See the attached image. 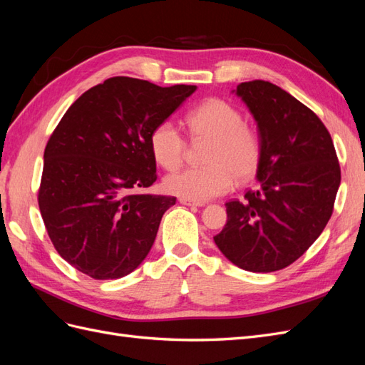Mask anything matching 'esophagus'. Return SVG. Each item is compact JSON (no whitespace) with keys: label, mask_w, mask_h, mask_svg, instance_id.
I'll return each instance as SVG.
<instances>
[{"label":"esophagus","mask_w":365,"mask_h":365,"mask_svg":"<svg viewBox=\"0 0 365 365\" xmlns=\"http://www.w3.org/2000/svg\"><path fill=\"white\" fill-rule=\"evenodd\" d=\"M180 202L181 204H184V205H189V207H202V205H205L204 202H201V201H192V200H184V197H181L180 200Z\"/></svg>","instance_id":"esophagus-1"}]
</instances>
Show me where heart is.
I'll use <instances>...</instances> for the list:
<instances>
[{
  "label": "heart",
  "instance_id": "heart-1",
  "mask_svg": "<svg viewBox=\"0 0 365 365\" xmlns=\"http://www.w3.org/2000/svg\"><path fill=\"white\" fill-rule=\"evenodd\" d=\"M185 126L193 141H207L202 168L169 175L165 190L184 200L208 201L224 195L237 181L247 182L257 175L263 160V141L259 132L245 123L236 106L212 97L185 115ZM149 148L153 160L165 170L178 169L184 161L187 141L170 121L152 129Z\"/></svg>",
  "mask_w": 365,
  "mask_h": 365
}]
</instances>
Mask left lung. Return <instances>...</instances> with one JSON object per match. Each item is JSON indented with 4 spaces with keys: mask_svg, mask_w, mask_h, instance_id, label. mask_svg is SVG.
I'll return each instance as SVG.
<instances>
[{
    "mask_svg": "<svg viewBox=\"0 0 365 365\" xmlns=\"http://www.w3.org/2000/svg\"><path fill=\"white\" fill-rule=\"evenodd\" d=\"M259 126L263 160L259 184L244 201L225 204L227 224L213 239L224 256L251 272L289 267L323 233L341 182L327 128L280 86L264 81L237 85Z\"/></svg>",
    "mask_w": 365,
    "mask_h": 365,
    "instance_id": "obj_1",
    "label": "left lung"
}]
</instances>
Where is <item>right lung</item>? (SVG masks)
I'll use <instances>...</instances> for the list:
<instances>
[{
  "label": "right lung",
  "mask_w": 365,
  "mask_h": 365,
  "mask_svg": "<svg viewBox=\"0 0 365 365\" xmlns=\"http://www.w3.org/2000/svg\"><path fill=\"white\" fill-rule=\"evenodd\" d=\"M195 90L115 76L85 91L61 118L43 150L38 204L53 247L77 271L120 279L148 256L176 202L135 193L157 181L149 135Z\"/></svg>",
  "instance_id": "right-lung-1"
}]
</instances>
